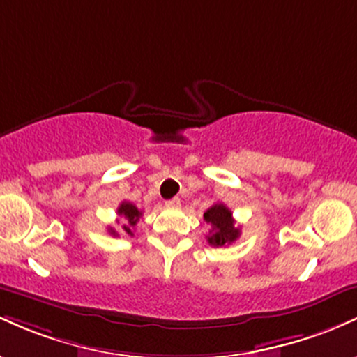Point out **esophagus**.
Here are the masks:
<instances>
[{"instance_id":"34e87169","label":"esophagus","mask_w":357,"mask_h":357,"mask_svg":"<svg viewBox=\"0 0 357 357\" xmlns=\"http://www.w3.org/2000/svg\"><path fill=\"white\" fill-rule=\"evenodd\" d=\"M167 206L168 207H180V199L178 197H174V199L167 200Z\"/></svg>"}]
</instances>
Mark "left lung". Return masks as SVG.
<instances>
[{
  "instance_id": "8db88e82",
  "label": "left lung",
  "mask_w": 357,
  "mask_h": 357,
  "mask_svg": "<svg viewBox=\"0 0 357 357\" xmlns=\"http://www.w3.org/2000/svg\"><path fill=\"white\" fill-rule=\"evenodd\" d=\"M204 221L211 224L209 236H207V243L211 246H227V244L234 243L241 234L239 226H234L232 212L224 204L218 202L209 207L204 212Z\"/></svg>"
}]
</instances>
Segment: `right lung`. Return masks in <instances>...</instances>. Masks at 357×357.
I'll use <instances>...</instances> for the list:
<instances>
[{"mask_svg": "<svg viewBox=\"0 0 357 357\" xmlns=\"http://www.w3.org/2000/svg\"><path fill=\"white\" fill-rule=\"evenodd\" d=\"M118 215H121L123 219H125V224H123V231L126 232V234L133 236V227L136 226V222L139 221V218H142V211L138 209V207L135 206V204L131 202H121L118 207ZM107 231H109V234L113 236H118V232H116L113 227H107Z\"/></svg>", "mask_w": 357, "mask_h": 357, "instance_id": "obj_1", "label": "right lung"}]
</instances>
